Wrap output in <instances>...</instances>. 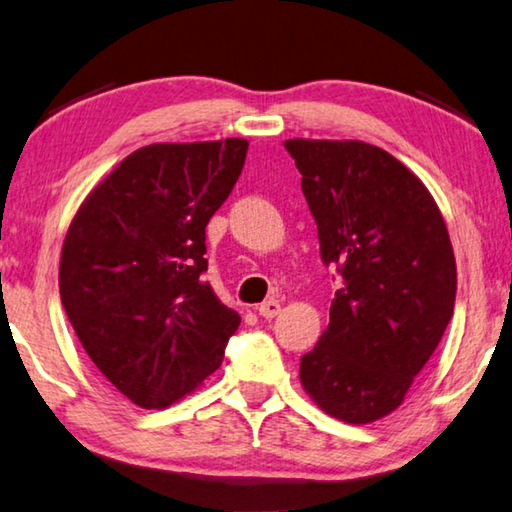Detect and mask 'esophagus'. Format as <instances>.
I'll return each mask as SVG.
<instances>
[{"instance_id": "obj_1", "label": "esophagus", "mask_w": 512, "mask_h": 512, "mask_svg": "<svg viewBox=\"0 0 512 512\" xmlns=\"http://www.w3.org/2000/svg\"><path fill=\"white\" fill-rule=\"evenodd\" d=\"M280 302L277 300H266V302H262L257 306V311H259V315H262V318H266V320H271V318H275L277 313H280Z\"/></svg>"}]
</instances>
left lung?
<instances>
[{"mask_svg": "<svg viewBox=\"0 0 512 512\" xmlns=\"http://www.w3.org/2000/svg\"><path fill=\"white\" fill-rule=\"evenodd\" d=\"M284 147L302 174L322 262L340 277L300 380L329 416L378 421L403 403L452 318L448 228L418 176L376 145L293 138Z\"/></svg>", "mask_w": 512, "mask_h": 512, "instance_id": "8db88e82", "label": "left lung"}]
</instances>
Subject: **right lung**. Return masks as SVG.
I'll list each match as a JSON object with an SVG mask.
<instances>
[{"instance_id": "1", "label": "right lung", "mask_w": 512, "mask_h": 512, "mask_svg": "<svg viewBox=\"0 0 512 512\" xmlns=\"http://www.w3.org/2000/svg\"><path fill=\"white\" fill-rule=\"evenodd\" d=\"M248 141L159 143L129 154L82 203L60 259L73 331L111 385L159 410L215 371L241 318L217 300L206 226Z\"/></svg>"}]
</instances>
